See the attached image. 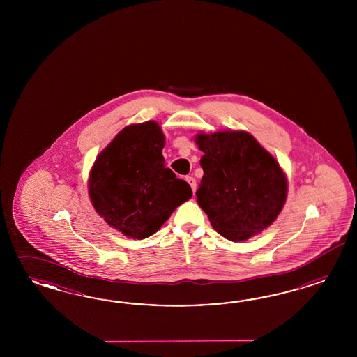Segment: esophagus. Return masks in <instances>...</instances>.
I'll return each mask as SVG.
<instances>
[{
    "label": "esophagus",
    "mask_w": 357,
    "mask_h": 357,
    "mask_svg": "<svg viewBox=\"0 0 357 357\" xmlns=\"http://www.w3.org/2000/svg\"><path fill=\"white\" fill-rule=\"evenodd\" d=\"M185 181H187V183L191 185V188H192V192L195 194V192H196V179L192 178V176H187V178H185Z\"/></svg>",
    "instance_id": "obj_1"
}]
</instances>
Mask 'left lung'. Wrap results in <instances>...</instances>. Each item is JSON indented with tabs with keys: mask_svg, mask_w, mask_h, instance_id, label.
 <instances>
[{
	"mask_svg": "<svg viewBox=\"0 0 357 357\" xmlns=\"http://www.w3.org/2000/svg\"><path fill=\"white\" fill-rule=\"evenodd\" d=\"M195 142L204 153L197 204L217 233L241 242L270 227L288 195L276 158L246 130L200 132Z\"/></svg>",
	"mask_w": 357,
	"mask_h": 357,
	"instance_id": "8db88e82",
	"label": "left lung"
}]
</instances>
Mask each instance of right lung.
Segmentation results:
<instances>
[{"label": "right lung", "instance_id": "right-lung-1", "mask_svg": "<svg viewBox=\"0 0 357 357\" xmlns=\"http://www.w3.org/2000/svg\"><path fill=\"white\" fill-rule=\"evenodd\" d=\"M163 146L165 135L157 121L130 124L91 166L87 181L91 204L126 237H151L192 196L190 184L165 167Z\"/></svg>", "mask_w": 357, "mask_h": 357}]
</instances>
